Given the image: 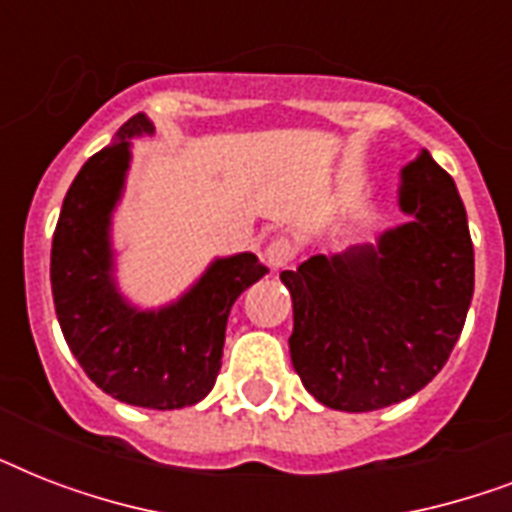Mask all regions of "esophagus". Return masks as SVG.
I'll list each match as a JSON object with an SVG mask.
<instances>
[{
  "mask_svg": "<svg viewBox=\"0 0 512 512\" xmlns=\"http://www.w3.org/2000/svg\"><path fill=\"white\" fill-rule=\"evenodd\" d=\"M295 255V244H292V239H287V236H276V239H271V244L265 247V260H268V265H271L273 271L287 268V265L295 260Z\"/></svg>",
  "mask_w": 512,
  "mask_h": 512,
  "instance_id": "esophagus-1",
  "label": "esophagus"
}]
</instances>
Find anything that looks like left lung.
Returning a JSON list of instances; mask_svg holds the SVG:
<instances>
[{"mask_svg": "<svg viewBox=\"0 0 512 512\" xmlns=\"http://www.w3.org/2000/svg\"><path fill=\"white\" fill-rule=\"evenodd\" d=\"M409 223L377 247L313 255L281 281L292 295V366L316 401L374 412L428 385L473 300V241L452 175L428 151L401 170Z\"/></svg>", "mask_w": 512, "mask_h": 512, "instance_id": "left-lung-1", "label": "left lung"}]
</instances>
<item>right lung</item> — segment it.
<instances>
[{
  "label": "right lung",
  "mask_w": 512,
  "mask_h": 512,
  "mask_svg": "<svg viewBox=\"0 0 512 512\" xmlns=\"http://www.w3.org/2000/svg\"><path fill=\"white\" fill-rule=\"evenodd\" d=\"M143 132H154L151 122L132 116L74 177L52 236V297L68 348L100 390L143 409H183L212 390L231 305L268 268L252 252L215 260L162 311H138L119 295L108 228L130 167V138Z\"/></svg>",
  "instance_id": "obj_1"
}]
</instances>
